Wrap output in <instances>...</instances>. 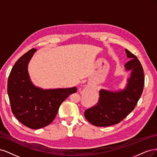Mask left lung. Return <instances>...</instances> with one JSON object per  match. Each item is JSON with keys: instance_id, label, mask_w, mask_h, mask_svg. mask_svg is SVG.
I'll use <instances>...</instances> for the list:
<instances>
[{"instance_id": "8db88e82", "label": "left lung", "mask_w": 157, "mask_h": 157, "mask_svg": "<svg viewBox=\"0 0 157 157\" xmlns=\"http://www.w3.org/2000/svg\"><path fill=\"white\" fill-rule=\"evenodd\" d=\"M130 59L124 64L126 71H131L124 89L117 91L101 89L97 105L85 110L84 115L90 123L97 126H109L120 123L134 109L143 92L144 74L140 60L125 49Z\"/></svg>"}]
</instances>
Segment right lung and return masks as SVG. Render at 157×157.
<instances>
[{"mask_svg": "<svg viewBox=\"0 0 157 157\" xmlns=\"http://www.w3.org/2000/svg\"><path fill=\"white\" fill-rule=\"evenodd\" d=\"M36 49H31L15 63L8 79L7 91L12 112L25 126L39 129L51 123L60 104L77 88L44 89L35 86L28 72V64Z\"/></svg>", "mask_w": 157, "mask_h": 157, "instance_id": "add662e5", "label": "right lung"}]
</instances>
